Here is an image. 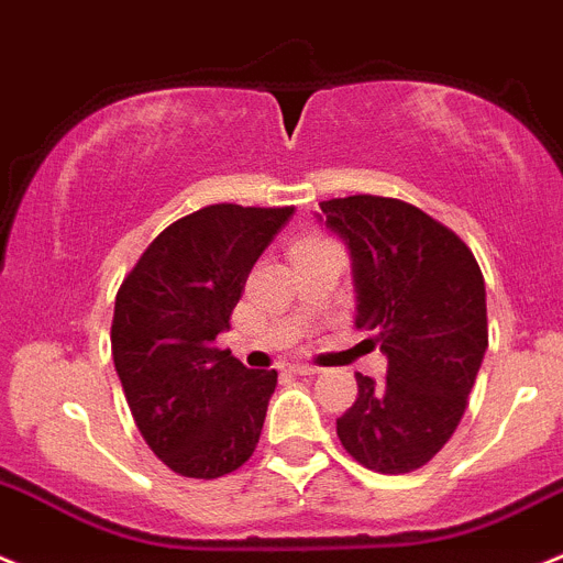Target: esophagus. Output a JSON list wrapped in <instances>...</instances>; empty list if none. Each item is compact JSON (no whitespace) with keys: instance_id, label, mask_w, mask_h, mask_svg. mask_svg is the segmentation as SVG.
I'll list each match as a JSON object with an SVG mask.
<instances>
[{"instance_id":"34e87169","label":"esophagus","mask_w":563,"mask_h":563,"mask_svg":"<svg viewBox=\"0 0 563 563\" xmlns=\"http://www.w3.org/2000/svg\"><path fill=\"white\" fill-rule=\"evenodd\" d=\"M288 371H291V374H297V376L319 374V368H316V365H310V363H291V365H288Z\"/></svg>"}]
</instances>
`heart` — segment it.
Wrapping results in <instances>:
<instances>
[{
    "mask_svg": "<svg viewBox=\"0 0 563 563\" xmlns=\"http://www.w3.org/2000/svg\"><path fill=\"white\" fill-rule=\"evenodd\" d=\"M305 242H313V239H305Z\"/></svg>",
    "mask_w": 563,
    "mask_h": 563,
    "instance_id": "obj_1",
    "label": "heart"
}]
</instances>
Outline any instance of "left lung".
<instances>
[{"label": "left lung", "instance_id": "1", "mask_svg": "<svg viewBox=\"0 0 563 563\" xmlns=\"http://www.w3.org/2000/svg\"><path fill=\"white\" fill-rule=\"evenodd\" d=\"M319 209L352 258L357 327L376 332L387 357L385 382L354 374L357 398L338 438L368 471L412 473L460 427L482 368V269L454 231L401 200L352 195Z\"/></svg>", "mask_w": 563, "mask_h": 563}]
</instances>
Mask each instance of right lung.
<instances>
[{
  "label": "right lung",
  "mask_w": 563,
  "mask_h": 563,
  "mask_svg": "<svg viewBox=\"0 0 563 563\" xmlns=\"http://www.w3.org/2000/svg\"><path fill=\"white\" fill-rule=\"evenodd\" d=\"M291 214L206 206L165 228L114 297V371L140 434L178 476L220 478L258 445L277 371H250L217 335Z\"/></svg>",
  "instance_id": "1"
}]
</instances>
